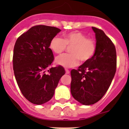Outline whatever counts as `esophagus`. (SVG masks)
Segmentation results:
<instances>
[{
    "label": "esophagus",
    "instance_id": "34e87169",
    "mask_svg": "<svg viewBox=\"0 0 129 129\" xmlns=\"http://www.w3.org/2000/svg\"><path fill=\"white\" fill-rule=\"evenodd\" d=\"M66 74H69V73H70V71H69L68 69H66Z\"/></svg>",
    "mask_w": 129,
    "mask_h": 129
}]
</instances>
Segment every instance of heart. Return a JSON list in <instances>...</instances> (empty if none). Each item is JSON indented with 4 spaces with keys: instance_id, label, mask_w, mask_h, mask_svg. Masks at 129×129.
<instances>
[{
    "instance_id": "1",
    "label": "heart",
    "mask_w": 129,
    "mask_h": 129,
    "mask_svg": "<svg viewBox=\"0 0 129 129\" xmlns=\"http://www.w3.org/2000/svg\"><path fill=\"white\" fill-rule=\"evenodd\" d=\"M50 49L60 54L70 48L71 54H64L56 58V63L67 68L77 66L79 60L82 62L89 61L95 55L97 49L96 42L93 39L80 31H73L64 35V39L58 36L52 37L50 42Z\"/></svg>"
}]
</instances>
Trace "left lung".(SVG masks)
<instances>
[{"mask_svg": "<svg viewBox=\"0 0 129 129\" xmlns=\"http://www.w3.org/2000/svg\"><path fill=\"white\" fill-rule=\"evenodd\" d=\"M97 49L93 57L71 71V91L76 101L85 105L96 103L109 89L117 67L115 45L103 30L92 27Z\"/></svg>", "mask_w": 129, "mask_h": 129, "instance_id": "8db88e82", "label": "left lung"}]
</instances>
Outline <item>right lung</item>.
Wrapping results in <instances>:
<instances>
[{"label":"right lung","instance_id":"obj_1","mask_svg":"<svg viewBox=\"0 0 129 129\" xmlns=\"http://www.w3.org/2000/svg\"><path fill=\"white\" fill-rule=\"evenodd\" d=\"M61 30L39 25L18 37L13 54V69L19 89L31 103L41 105L52 98L59 80L64 75L61 66L47 68L54 60L50 42Z\"/></svg>","mask_w":129,"mask_h":129}]
</instances>
